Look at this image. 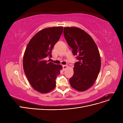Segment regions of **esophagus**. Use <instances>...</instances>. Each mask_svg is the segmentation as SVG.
<instances>
[{"label":"esophagus","mask_w":123,"mask_h":123,"mask_svg":"<svg viewBox=\"0 0 123 123\" xmlns=\"http://www.w3.org/2000/svg\"><path fill=\"white\" fill-rule=\"evenodd\" d=\"M68 67V65H63V66H62L63 70L65 71Z\"/></svg>","instance_id":"1"}]
</instances>
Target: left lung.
I'll list each match as a JSON object with an SVG mask.
<instances>
[{"label": "left lung", "instance_id": "8db88e82", "mask_svg": "<svg viewBox=\"0 0 123 123\" xmlns=\"http://www.w3.org/2000/svg\"><path fill=\"white\" fill-rule=\"evenodd\" d=\"M64 34L79 60L74 64L70 84L77 91H85L93 85L99 72L101 60L98 48L91 36L79 28L65 27Z\"/></svg>", "mask_w": 123, "mask_h": 123}]
</instances>
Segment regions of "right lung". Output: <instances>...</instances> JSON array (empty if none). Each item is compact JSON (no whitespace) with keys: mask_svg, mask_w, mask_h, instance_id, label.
<instances>
[{"mask_svg":"<svg viewBox=\"0 0 123 123\" xmlns=\"http://www.w3.org/2000/svg\"><path fill=\"white\" fill-rule=\"evenodd\" d=\"M62 27L42 30L30 40L23 57V67L29 83L41 93H47L56 87V78L60 74L62 66L48 62L52 50L62 33Z\"/></svg>","mask_w":123,"mask_h":123,"instance_id":"add662e5","label":"right lung"}]
</instances>
